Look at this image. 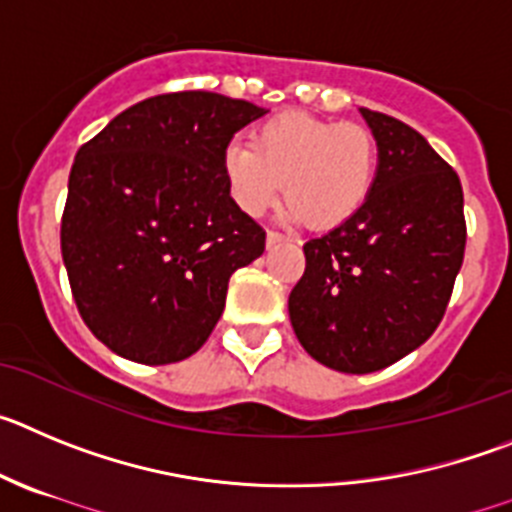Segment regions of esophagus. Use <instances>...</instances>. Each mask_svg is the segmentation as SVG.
Returning a JSON list of instances; mask_svg holds the SVG:
<instances>
[{
    "label": "esophagus",
    "instance_id": "esophagus-1",
    "mask_svg": "<svg viewBox=\"0 0 512 512\" xmlns=\"http://www.w3.org/2000/svg\"><path fill=\"white\" fill-rule=\"evenodd\" d=\"M265 242H267V247L285 245V242H288V237H285V234H280V232H273V229H270V232H267V237H265Z\"/></svg>",
    "mask_w": 512,
    "mask_h": 512
}]
</instances>
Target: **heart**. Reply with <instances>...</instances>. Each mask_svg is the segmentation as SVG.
Listing matches in <instances>:
<instances>
[{
	"label": "heart",
	"mask_w": 512,
	"mask_h": 512,
	"mask_svg": "<svg viewBox=\"0 0 512 512\" xmlns=\"http://www.w3.org/2000/svg\"><path fill=\"white\" fill-rule=\"evenodd\" d=\"M377 163V140L362 124L285 112L262 122L252 132V145L227 147L224 176L245 214H265L283 188L285 219L334 229L370 201Z\"/></svg>",
	"instance_id": "heart-1"
}]
</instances>
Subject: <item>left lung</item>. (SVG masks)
<instances>
[{"mask_svg": "<svg viewBox=\"0 0 512 512\" xmlns=\"http://www.w3.org/2000/svg\"><path fill=\"white\" fill-rule=\"evenodd\" d=\"M380 150L370 201L303 245L288 313L316 362L367 375L421 347L464 260V193L451 165L400 119L359 109Z\"/></svg>", "mask_w": 512, "mask_h": 512, "instance_id": "8db88e82", "label": "left lung"}]
</instances>
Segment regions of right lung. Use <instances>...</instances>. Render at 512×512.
<instances>
[{"label": "right lung", "mask_w": 512, "mask_h": 512, "mask_svg": "<svg viewBox=\"0 0 512 512\" xmlns=\"http://www.w3.org/2000/svg\"><path fill=\"white\" fill-rule=\"evenodd\" d=\"M267 114L211 91L145 99L76 153L61 252L81 319L140 365L199 352L265 232L229 196L224 153Z\"/></svg>", "instance_id": "obj_1"}]
</instances>
